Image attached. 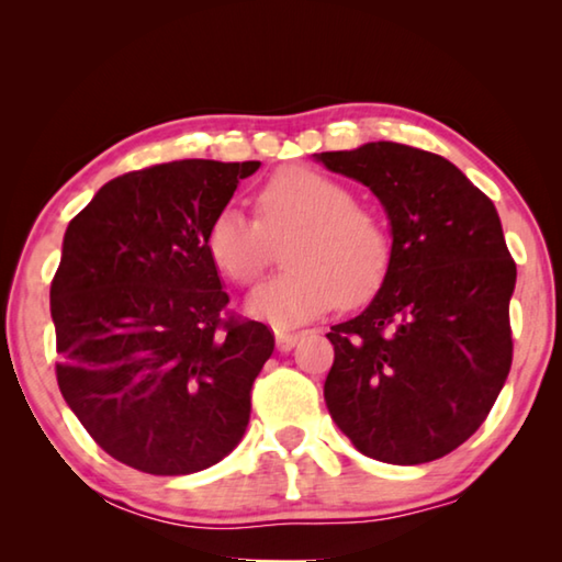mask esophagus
Instances as JSON below:
<instances>
[{"mask_svg": "<svg viewBox=\"0 0 562 562\" xmlns=\"http://www.w3.org/2000/svg\"><path fill=\"white\" fill-rule=\"evenodd\" d=\"M300 335L297 331H274V341H278L280 351H290L294 345H297Z\"/></svg>", "mask_w": 562, "mask_h": 562, "instance_id": "34e87169", "label": "esophagus"}]
</instances>
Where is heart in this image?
Returning a JSON list of instances; mask_svg holds the SVG:
<instances>
[{"label":"heart","mask_w":562,"mask_h":562,"mask_svg":"<svg viewBox=\"0 0 562 562\" xmlns=\"http://www.w3.org/2000/svg\"><path fill=\"white\" fill-rule=\"evenodd\" d=\"M258 215L225 205L205 231V252L227 280L250 288L262 278L272 245L290 233L280 278L247 297L252 317L274 327L302 325L372 297L386 278L392 247L382 223L351 203L349 190L307 166H288L258 193Z\"/></svg>","instance_id":"1"}]
</instances>
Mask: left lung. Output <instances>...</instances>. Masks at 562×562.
<instances>
[{"label": "left lung", "instance_id": "1", "mask_svg": "<svg viewBox=\"0 0 562 562\" xmlns=\"http://www.w3.org/2000/svg\"><path fill=\"white\" fill-rule=\"evenodd\" d=\"M315 158L372 190L392 227L382 288L327 335L329 414L369 459H441L475 434L510 372L516 262L496 205L422 148L376 140Z\"/></svg>", "mask_w": 562, "mask_h": 562}]
</instances>
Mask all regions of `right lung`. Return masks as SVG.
<instances>
[{
  "instance_id": "1",
  "label": "right lung",
  "mask_w": 562,
  "mask_h": 562,
  "mask_svg": "<svg viewBox=\"0 0 562 562\" xmlns=\"http://www.w3.org/2000/svg\"><path fill=\"white\" fill-rule=\"evenodd\" d=\"M258 168L193 158L133 170L66 227L49 292L56 382L91 439L131 469H211L250 422L274 337L223 317L231 297L205 231Z\"/></svg>"
}]
</instances>
